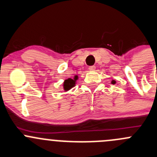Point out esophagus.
Wrapping results in <instances>:
<instances>
[{
  "label": "esophagus",
  "mask_w": 157,
  "mask_h": 157,
  "mask_svg": "<svg viewBox=\"0 0 157 157\" xmlns=\"http://www.w3.org/2000/svg\"><path fill=\"white\" fill-rule=\"evenodd\" d=\"M88 69H89L90 71H94L95 70V66H90V67L88 68Z\"/></svg>",
  "instance_id": "34e87169"
}]
</instances>
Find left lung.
I'll list each match as a JSON object with an SVG mask.
<instances>
[{"label": "left lung", "mask_w": 157, "mask_h": 157, "mask_svg": "<svg viewBox=\"0 0 157 157\" xmlns=\"http://www.w3.org/2000/svg\"><path fill=\"white\" fill-rule=\"evenodd\" d=\"M111 84H113V85H115L116 81L114 80V79H112V81H111Z\"/></svg>", "instance_id": "obj_1"}]
</instances>
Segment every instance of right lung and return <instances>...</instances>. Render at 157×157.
<instances>
[{
	"label": "right lung",
	"mask_w": 157,
	"mask_h": 157,
	"mask_svg": "<svg viewBox=\"0 0 157 157\" xmlns=\"http://www.w3.org/2000/svg\"><path fill=\"white\" fill-rule=\"evenodd\" d=\"M78 79V76L77 75H75V76L73 77V78H69L64 81L63 82V90L65 91H67L69 90H70L71 88H72L73 87L75 86V84H76L77 80Z\"/></svg>",
	"instance_id": "add662e5"
}]
</instances>
